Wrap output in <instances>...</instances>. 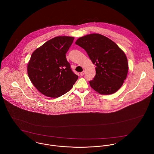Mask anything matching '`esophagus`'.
<instances>
[{
	"instance_id": "obj_1",
	"label": "esophagus",
	"mask_w": 154,
	"mask_h": 154,
	"mask_svg": "<svg viewBox=\"0 0 154 154\" xmlns=\"http://www.w3.org/2000/svg\"><path fill=\"white\" fill-rule=\"evenodd\" d=\"M84 73H85V71H82V72H81V73H80V75L82 76H84Z\"/></svg>"
}]
</instances>
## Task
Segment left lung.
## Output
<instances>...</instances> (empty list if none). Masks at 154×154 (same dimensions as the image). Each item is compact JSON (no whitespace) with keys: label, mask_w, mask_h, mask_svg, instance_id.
Masks as SVG:
<instances>
[{"label":"left lung","mask_w":154,"mask_h":154,"mask_svg":"<svg viewBox=\"0 0 154 154\" xmlns=\"http://www.w3.org/2000/svg\"><path fill=\"white\" fill-rule=\"evenodd\" d=\"M75 44L87 51L95 65L96 75L89 81L91 88L103 95L114 94L121 88L129 65L125 53L117 44L100 34L80 37Z\"/></svg>","instance_id":"left-lung-1"}]
</instances>
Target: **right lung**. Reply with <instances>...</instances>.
<instances>
[{"instance_id":"add662e5","label":"right lung","mask_w":154,"mask_h":154,"mask_svg":"<svg viewBox=\"0 0 154 154\" xmlns=\"http://www.w3.org/2000/svg\"><path fill=\"white\" fill-rule=\"evenodd\" d=\"M73 40L72 37H56L32 53L27 65L28 75L34 86L47 97L64 95L78 78L66 58Z\"/></svg>"}]
</instances>
